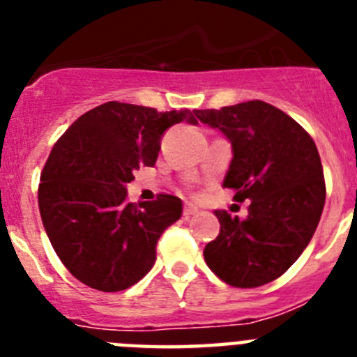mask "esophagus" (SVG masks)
I'll list each match as a JSON object with an SVG mask.
<instances>
[{"label":"esophagus","mask_w":357,"mask_h":357,"mask_svg":"<svg viewBox=\"0 0 357 357\" xmlns=\"http://www.w3.org/2000/svg\"><path fill=\"white\" fill-rule=\"evenodd\" d=\"M198 213V207L193 206V204H185L184 206V216H193V214Z\"/></svg>","instance_id":"esophagus-1"}]
</instances>
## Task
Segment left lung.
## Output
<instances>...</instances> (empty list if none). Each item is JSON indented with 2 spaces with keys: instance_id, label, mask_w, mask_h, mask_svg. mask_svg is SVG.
<instances>
[{
  "instance_id": "8db88e82",
  "label": "left lung",
  "mask_w": 357,
  "mask_h": 357,
  "mask_svg": "<svg viewBox=\"0 0 357 357\" xmlns=\"http://www.w3.org/2000/svg\"><path fill=\"white\" fill-rule=\"evenodd\" d=\"M232 144L223 188L250 200L239 220L216 211L220 234L207 243V266L234 288L279 279L307 247L326 204L324 168L313 137L293 118L261 100L197 110Z\"/></svg>"
}]
</instances>
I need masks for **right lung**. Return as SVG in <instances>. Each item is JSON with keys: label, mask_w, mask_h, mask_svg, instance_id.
Here are the masks:
<instances>
[{"label": "right lung", "mask_w": 357, "mask_h": 357, "mask_svg": "<svg viewBox=\"0 0 357 357\" xmlns=\"http://www.w3.org/2000/svg\"><path fill=\"white\" fill-rule=\"evenodd\" d=\"M198 123L197 110L107 102L61 135L40 173L39 211L59 259L89 288L121 291L139 282L157 259V241L181 218L172 195L128 204L134 172L153 166L172 125Z\"/></svg>", "instance_id": "right-lung-1"}]
</instances>
